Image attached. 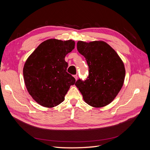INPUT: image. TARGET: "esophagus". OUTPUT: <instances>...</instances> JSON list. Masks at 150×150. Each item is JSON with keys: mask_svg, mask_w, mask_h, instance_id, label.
<instances>
[{"mask_svg": "<svg viewBox=\"0 0 150 150\" xmlns=\"http://www.w3.org/2000/svg\"><path fill=\"white\" fill-rule=\"evenodd\" d=\"M74 78H75V79H76V80L78 79V75H77V74L74 75Z\"/></svg>", "mask_w": 150, "mask_h": 150, "instance_id": "obj_1", "label": "esophagus"}]
</instances>
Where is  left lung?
I'll use <instances>...</instances> for the list:
<instances>
[{
    "mask_svg": "<svg viewBox=\"0 0 150 150\" xmlns=\"http://www.w3.org/2000/svg\"><path fill=\"white\" fill-rule=\"evenodd\" d=\"M78 52L86 58L89 75L75 85L84 101L91 106L101 108L111 103L124 83L125 68L118 54L102 40L90 42L78 41Z\"/></svg>",
    "mask_w": 150,
    "mask_h": 150,
    "instance_id": "obj_1",
    "label": "left lung"
}]
</instances>
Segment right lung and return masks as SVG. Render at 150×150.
Here are the masks:
<instances>
[{
	"label": "right lung",
	"mask_w": 150,
	"mask_h": 150,
	"mask_svg": "<svg viewBox=\"0 0 150 150\" xmlns=\"http://www.w3.org/2000/svg\"><path fill=\"white\" fill-rule=\"evenodd\" d=\"M74 46L72 40L50 39L40 44L25 61L23 75L26 88L40 105H59L75 84V78L67 72L68 64L64 59Z\"/></svg>",
	"instance_id": "right-lung-1"
}]
</instances>
